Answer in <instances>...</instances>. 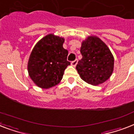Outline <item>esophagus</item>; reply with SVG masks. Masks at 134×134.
<instances>
[{
  "label": "esophagus",
  "mask_w": 134,
  "mask_h": 134,
  "mask_svg": "<svg viewBox=\"0 0 134 134\" xmlns=\"http://www.w3.org/2000/svg\"><path fill=\"white\" fill-rule=\"evenodd\" d=\"M77 63H78V60H75L74 61H72L71 63V65H72L73 67H76V65H77Z\"/></svg>",
  "instance_id": "obj_1"
}]
</instances>
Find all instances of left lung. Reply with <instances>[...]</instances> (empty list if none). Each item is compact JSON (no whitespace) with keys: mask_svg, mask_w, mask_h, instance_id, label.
<instances>
[{"mask_svg":"<svg viewBox=\"0 0 134 134\" xmlns=\"http://www.w3.org/2000/svg\"><path fill=\"white\" fill-rule=\"evenodd\" d=\"M82 59L76 69L82 80L92 85L108 80L114 71V58L105 42L95 36H88L80 47Z\"/></svg>","mask_w":134,"mask_h":134,"instance_id":"obj_1","label":"left lung"}]
</instances>
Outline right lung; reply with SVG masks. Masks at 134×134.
Here are the masks:
<instances>
[{"mask_svg":"<svg viewBox=\"0 0 134 134\" xmlns=\"http://www.w3.org/2000/svg\"><path fill=\"white\" fill-rule=\"evenodd\" d=\"M65 39L52 34L43 37L31 51L27 64L29 77L38 87L49 89L60 82L65 69L68 51L63 48Z\"/></svg>","mask_w":134,"mask_h":134,"instance_id":"obj_1","label":"right lung"}]
</instances>
